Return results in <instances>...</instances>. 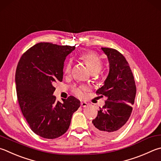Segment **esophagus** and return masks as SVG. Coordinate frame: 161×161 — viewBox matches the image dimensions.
<instances>
[{"label":"esophagus","mask_w":161,"mask_h":161,"mask_svg":"<svg viewBox=\"0 0 161 161\" xmlns=\"http://www.w3.org/2000/svg\"><path fill=\"white\" fill-rule=\"evenodd\" d=\"M88 105H89V103H86V102H81V106L82 107H86V106H88Z\"/></svg>","instance_id":"obj_1"}]
</instances>
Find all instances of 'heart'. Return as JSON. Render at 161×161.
Here are the masks:
<instances>
[{
	"mask_svg": "<svg viewBox=\"0 0 161 161\" xmlns=\"http://www.w3.org/2000/svg\"><path fill=\"white\" fill-rule=\"evenodd\" d=\"M80 59L86 64L89 70L92 74L98 72L102 68V61L100 57L93 52H86L80 55ZM72 64L70 62L66 63L64 67V73L68 74L71 70ZM86 90L85 87L80 86L75 87L72 89V92L77 97L82 98L84 95V92Z\"/></svg>",
	"mask_w": 161,
	"mask_h": 161,
	"instance_id": "heart-1",
	"label": "heart"
}]
</instances>
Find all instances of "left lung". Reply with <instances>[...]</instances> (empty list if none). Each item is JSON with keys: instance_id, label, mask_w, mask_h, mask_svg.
<instances>
[{"instance_id": "8db88e82", "label": "left lung", "mask_w": 161, "mask_h": 161, "mask_svg": "<svg viewBox=\"0 0 161 161\" xmlns=\"http://www.w3.org/2000/svg\"><path fill=\"white\" fill-rule=\"evenodd\" d=\"M109 63V73L97 94L107 97L104 106L92 120V129L102 136H117L125 128L132 111L136 84L129 63L115 49L101 48Z\"/></svg>"}]
</instances>
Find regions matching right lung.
Returning <instances> with one entry per match:
<instances>
[{
  "label": "right lung",
  "instance_id": "right-lung-1",
  "mask_svg": "<svg viewBox=\"0 0 161 161\" xmlns=\"http://www.w3.org/2000/svg\"><path fill=\"white\" fill-rule=\"evenodd\" d=\"M75 46L51 43L35 44L17 64L15 82L17 100L31 130L43 138L55 139L68 130L80 101L72 96L56 101L53 96L56 81H62L64 62Z\"/></svg>",
  "mask_w": 161,
  "mask_h": 161
}]
</instances>
